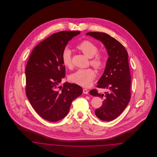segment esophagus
Returning a JSON list of instances; mask_svg holds the SVG:
<instances>
[{
	"label": "esophagus",
	"instance_id": "obj_1",
	"mask_svg": "<svg viewBox=\"0 0 157 157\" xmlns=\"http://www.w3.org/2000/svg\"><path fill=\"white\" fill-rule=\"evenodd\" d=\"M83 93L85 94H88V90L85 89V88L83 89Z\"/></svg>",
	"mask_w": 157,
	"mask_h": 157
}]
</instances>
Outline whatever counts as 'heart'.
Listing matches in <instances>:
<instances>
[{"label": "heart", "instance_id": "b5f03b06", "mask_svg": "<svg viewBox=\"0 0 157 157\" xmlns=\"http://www.w3.org/2000/svg\"><path fill=\"white\" fill-rule=\"evenodd\" d=\"M77 48L80 50L86 56L90 58V63L94 67L100 69L105 63V57L97 52L98 48L94 43L90 40H83L77 45ZM62 60L63 64L66 67H71L72 53L69 48H65L62 54ZM95 77V74L91 68L79 69L72 73L69 78L71 82L78 85L87 87L92 83Z\"/></svg>", "mask_w": 157, "mask_h": 157}]
</instances>
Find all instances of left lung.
Segmentation results:
<instances>
[{
	"mask_svg": "<svg viewBox=\"0 0 157 157\" xmlns=\"http://www.w3.org/2000/svg\"><path fill=\"white\" fill-rule=\"evenodd\" d=\"M86 35L101 41L109 56L104 73L97 85V88L105 89L107 92L99 93L94 89L90 93L103 98L102 106L95 111L97 118L103 121H112L123 112L131 97L128 54L123 45L105 33L90 32Z\"/></svg>",
	"mask_w": 157,
	"mask_h": 157,
	"instance_id": "8db88e82",
	"label": "left lung"
}]
</instances>
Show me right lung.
I'll return each instance as SVG.
<instances>
[{
    "instance_id": "obj_1",
    "label": "right lung",
    "mask_w": 157,
    "mask_h": 157,
    "mask_svg": "<svg viewBox=\"0 0 157 157\" xmlns=\"http://www.w3.org/2000/svg\"><path fill=\"white\" fill-rule=\"evenodd\" d=\"M80 31H63L46 38L33 50L25 68L26 94L36 112L52 122L63 118L83 90L77 84H59L65 77L62 54Z\"/></svg>"
}]
</instances>
